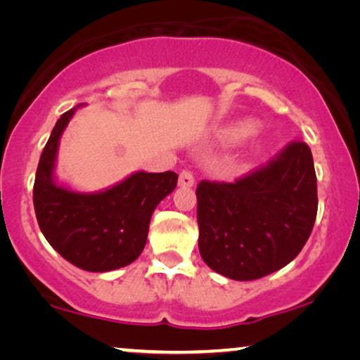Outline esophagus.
<instances>
[{
  "label": "esophagus",
  "instance_id": "34e87169",
  "mask_svg": "<svg viewBox=\"0 0 360 360\" xmlns=\"http://www.w3.org/2000/svg\"><path fill=\"white\" fill-rule=\"evenodd\" d=\"M179 185L184 186V188H190V186L195 185V179H193V175H191V172H188V170L180 172Z\"/></svg>",
  "mask_w": 360,
  "mask_h": 360
}]
</instances>
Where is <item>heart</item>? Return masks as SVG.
Listing matches in <instances>:
<instances>
[{"instance_id": "b5f03b06", "label": "heart", "mask_w": 360, "mask_h": 360, "mask_svg": "<svg viewBox=\"0 0 360 360\" xmlns=\"http://www.w3.org/2000/svg\"><path fill=\"white\" fill-rule=\"evenodd\" d=\"M259 129V122L250 117H244V120L234 121L231 124L221 127L218 131V139L221 144L224 146H236L240 142L249 139L255 131Z\"/></svg>"}]
</instances>
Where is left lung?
Returning a JSON list of instances; mask_svg holds the SVG:
<instances>
[{
  "mask_svg": "<svg viewBox=\"0 0 360 360\" xmlns=\"http://www.w3.org/2000/svg\"><path fill=\"white\" fill-rule=\"evenodd\" d=\"M198 248L210 269L248 282L300 254L318 211L311 149L292 142L277 159L234 184L200 181Z\"/></svg>",
  "mask_w": 360,
  "mask_h": 360,
  "instance_id": "left-lung-1",
  "label": "left lung"
}]
</instances>
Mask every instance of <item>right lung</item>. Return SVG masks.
I'll use <instances>...</instances> for the list:
<instances>
[{
    "label": "right lung",
    "instance_id": "add662e5",
    "mask_svg": "<svg viewBox=\"0 0 360 360\" xmlns=\"http://www.w3.org/2000/svg\"><path fill=\"white\" fill-rule=\"evenodd\" d=\"M77 108L63 112L44 147L34 180V210L47 243L86 272L126 267L144 250L152 213L175 190V172H134L93 193L60 185L53 175L60 137Z\"/></svg>",
    "mask_w": 360,
    "mask_h": 360
}]
</instances>
